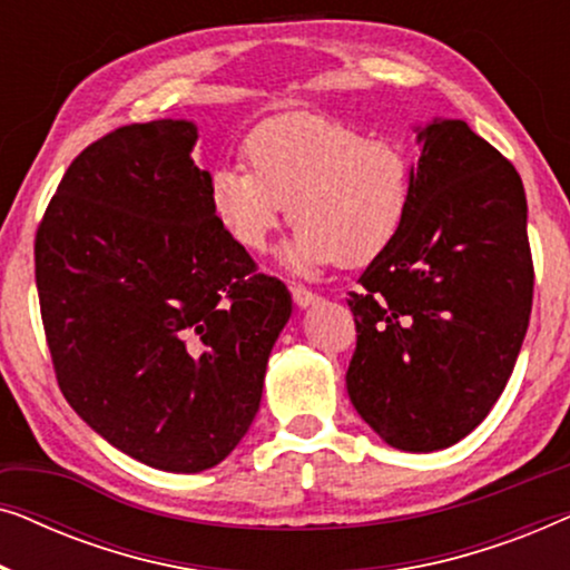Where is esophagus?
Returning a JSON list of instances; mask_svg holds the SVG:
<instances>
[{
    "label": "esophagus",
    "instance_id": "obj_1",
    "mask_svg": "<svg viewBox=\"0 0 570 570\" xmlns=\"http://www.w3.org/2000/svg\"><path fill=\"white\" fill-rule=\"evenodd\" d=\"M291 293H293V301L298 303V306H311V303L318 301V293L308 291V287H303V285H293Z\"/></svg>",
    "mask_w": 570,
    "mask_h": 570
}]
</instances>
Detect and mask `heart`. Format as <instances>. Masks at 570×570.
Returning <instances> with one entry per match:
<instances>
[{
  "instance_id": "obj_1",
  "label": "heart",
  "mask_w": 570,
  "mask_h": 570,
  "mask_svg": "<svg viewBox=\"0 0 570 570\" xmlns=\"http://www.w3.org/2000/svg\"><path fill=\"white\" fill-rule=\"evenodd\" d=\"M248 163L217 168L209 207L240 248L262 254L287 220L298 228L291 262L318 269L363 267L402 236L415 205V153L407 139L368 135L337 116L293 111L256 124Z\"/></svg>"
}]
</instances>
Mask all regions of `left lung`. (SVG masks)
<instances>
[{"label":"left lung","mask_w":570,"mask_h":570,"mask_svg":"<svg viewBox=\"0 0 570 570\" xmlns=\"http://www.w3.org/2000/svg\"><path fill=\"white\" fill-rule=\"evenodd\" d=\"M415 205L402 236L347 295L357 415L402 451H439L498 402L534 295L524 184L464 121L420 129Z\"/></svg>","instance_id":"left-lung-1"}]
</instances>
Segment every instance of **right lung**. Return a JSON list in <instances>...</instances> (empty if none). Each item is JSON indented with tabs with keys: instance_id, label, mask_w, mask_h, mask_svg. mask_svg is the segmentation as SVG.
Segmentation results:
<instances>
[{
	"instance_id": "right-lung-1",
	"label": "right lung",
	"mask_w": 570,
	"mask_h": 570,
	"mask_svg": "<svg viewBox=\"0 0 570 570\" xmlns=\"http://www.w3.org/2000/svg\"><path fill=\"white\" fill-rule=\"evenodd\" d=\"M191 121L108 131L36 230L57 384L92 431L166 472L220 464L252 428L293 301L209 207Z\"/></svg>"
}]
</instances>
